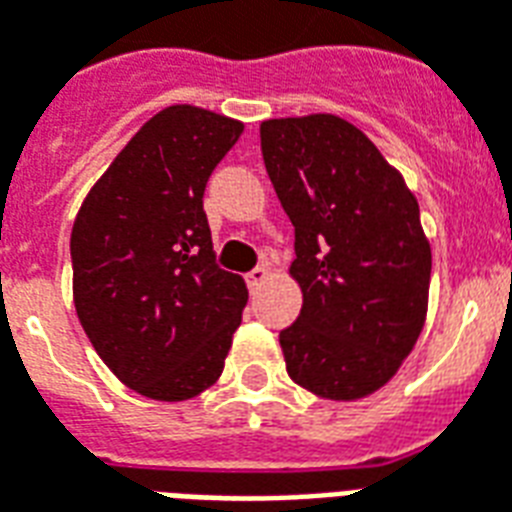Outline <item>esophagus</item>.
<instances>
[{"instance_id":"34e87169","label":"esophagus","mask_w":512,"mask_h":512,"mask_svg":"<svg viewBox=\"0 0 512 512\" xmlns=\"http://www.w3.org/2000/svg\"><path fill=\"white\" fill-rule=\"evenodd\" d=\"M267 277H269V269L264 267V264H261V267L251 269V272L245 275V283H248V288H251V291H256V288H259V285L264 283Z\"/></svg>"}]
</instances>
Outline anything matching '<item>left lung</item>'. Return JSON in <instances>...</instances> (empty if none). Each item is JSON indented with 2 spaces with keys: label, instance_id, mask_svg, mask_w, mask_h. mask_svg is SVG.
I'll use <instances>...</instances> for the list:
<instances>
[{
  "label": "left lung",
  "instance_id": "8db88e82",
  "mask_svg": "<svg viewBox=\"0 0 512 512\" xmlns=\"http://www.w3.org/2000/svg\"><path fill=\"white\" fill-rule=\"evenodd\" d=\"M261 154L296 232L288 272L304 296L280 331L288 376L318 398H366L425 326L433 253L417 197L336 114L264 120Z\"/></svg>",
  "mask_w": 512,
  "mask_h": 512
}]
</instances>
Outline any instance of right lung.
<instances>
[{
	"label": "right lung",
	"instance_id": "obj_1",
	"mask_svg": "<svg viewBox=\"0 0 512 512\" xmlns=\"http://www.w3.org/2000/svg\"><path fill=\"white\" fill-rule=\"evenodd\" d=\"M243 122L162 109L87 192L71 229L74 307L130 390L189 400L224 371L248 288L216 264L202 194Z\"/></svg>",
	"mask_w": 512,
	"mask_h": 512
}]
</instances>
